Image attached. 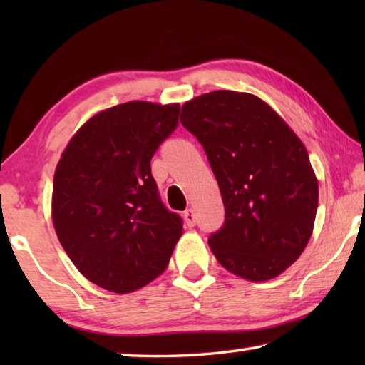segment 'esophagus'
Wrapping results in <instances>:
<instances>
[{
  "label": "esophagus",
  "instance_id": "1",
  "mask_svg": "<svg viewBox=\"0 0 365 365\" xmlns=\"http://www.w3.org/2000/svg\"><path fill=\"white\" fill-rule=\"evenodd\" d=\"M183 219H185V222H187V225H188V227H195V224H196V217H195L193 209H187V211L183 212Z\"/></svg>",
  "mask_w": 365,
  "mask_h": 365
}]
</instances>
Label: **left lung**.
<instances>
[{
	"label": "left lung",
	"instance_id": "obj_1",
	"mask_svg": "<svg viewBox=\"0 0 365 365\" xmlns=\"http://www.w3.org/2000/svg\"><path fill=\"white\" fill-rule=\"evenodd\" d=\"M182 125L206 151L225 222L209 237L222 267L250 282L283 274L309 243L319 182L306 146L256 95L217 90L182 106Z\"/></svg>",
	"mask_w": 365,
	"mask_h": 365
}]
</instances>
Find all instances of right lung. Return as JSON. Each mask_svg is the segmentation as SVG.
Masks as SVG:
<instances>
[{
    "label": "right lung",
    "instance_id": "1",
    "mask_svg": "<svg viewBox=\"0 0 365 365\" xmlns=\"http://www.w3.org/2000/svg\"><path fill=\"white\" fill-rule=\"evenodd\" d=\"M178 113V103L117 104L91 115L61 154L54 230L80 274L108 292L125 294L158 279L183 233L151 175L153 154Z\"/></svg>",
    "mask_w": 365,
    "mask_h": 365
}]
</instances>
